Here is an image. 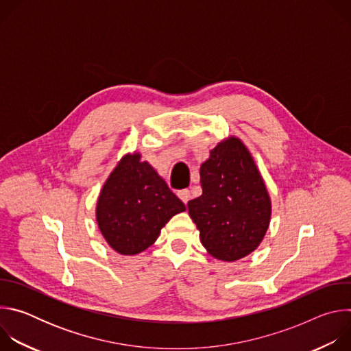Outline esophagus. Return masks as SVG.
Masks as SVG:
<instances>
[{
    "instance_id": "obj_1",
    "label": "esophagus",
    "mask_w": 351,
    "mask_h": 351,
    "mask_svg": "<svg viewBox=\"0 0 351 351\" xmlns=\"http://www.w3.org/2000/svg\"><path fill=\"white\" fill-rule=\"evenodd\" d=\"M178 197L182 199L184 204H187V202L191 198V194H190V191L187 189H184V190H179L178 191Z\"/></svg>"
}]
</instances>
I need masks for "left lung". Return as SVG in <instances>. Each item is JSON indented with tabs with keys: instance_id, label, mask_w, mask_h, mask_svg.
<instances>
[{
	"instance_id": "8db88e82",
	"label": "left lung",
	"mask_w": 351,
	"mask_h": 351,
	"mask_svg": "<svg viewBox=\"0 0 351 351\" xmlns=\"http://www.w3.org/2000/svg\"><path fill=\"white\" fill-rule=\"evenodd\" d=\"M203 194L187 210L207 252L221 261L244 258L263 241L271 221L265 182L244 143L230 136L199 168Z\"/></svg>"
}]
</instances>
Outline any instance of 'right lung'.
<instances>
[{
    "label": "right lung",
    "instance_id": "1",
    "mask_svg": "<svg viewBox=\"0 0 351 351\" xmlns=\"http://www.w3.org/2000/svg\"><path fill=\"white\" fill-rule=\"evenodd\" d=\"M140 158L138 153L123 156L97 199L99 232L122 256L144 252L173 215L186 211L167 182Z\"/></svg>",
    "mask_w": 351,
    "mask_h": 351
}]
</instances>
